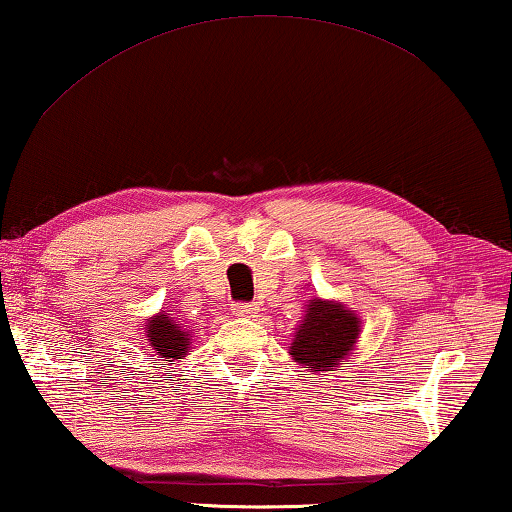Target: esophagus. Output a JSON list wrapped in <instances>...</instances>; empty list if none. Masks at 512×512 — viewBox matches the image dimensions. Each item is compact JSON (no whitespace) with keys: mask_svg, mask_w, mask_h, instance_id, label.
Instances as JSON below:
<instances>
[{"mask_svg":"<svg viewBox=\"0 0 512 512\" xmlns=\"http://www.w3.org/2000/svg\"><path fill=\"white\" fill-rule=\"evenodd\" d=\"M257 311H259V307L253 305V302H237V305L232 307V314L239 318H255Z\"/></svg>","mask_w":512,"mask_h":512,"instance_id":"obj_1","label":"esophagus"}]
</instances>
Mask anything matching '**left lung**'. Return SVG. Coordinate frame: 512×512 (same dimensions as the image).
I'll return each mask as SVG.
<instances>
[{
  "mask_svg": "<svg viewBox=\"0 0 512 512\" xmlns=\"http://www.w3.org/2000/svg\"><path fill=\"white\" fill-rule=\"evenodd\" d=\"M361 332V318L341 302L314 298L298 325L291 343V357L309 372L341 368V361L354 350Z\"/></svg>",
  "mask_w": 512,
  "mask_h": 512,
  "instance_id": "obj_1",
  "label": "left lung"
}]
</instances>
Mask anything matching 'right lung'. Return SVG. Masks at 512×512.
I'll list each match as a JSON object with an SVG mask.
<instances>
[{
	"label": "right lung",
	"instance_id": "1",
	"mask_svg": "<svg viewBox=\"0 0 512 512\" xmlns=\"http://www.w3.org/2000/svg\"><path fill=\"white\" fill-rule=\"evenodd\" d=\"M144 341H149L160 361H178L192 348V334L180 327L169 314H160L146 320ZM167 366V363H164Z\"/></svg>",
	"mask_w": 512,
	"mask_h": 512
}]
</instances>
